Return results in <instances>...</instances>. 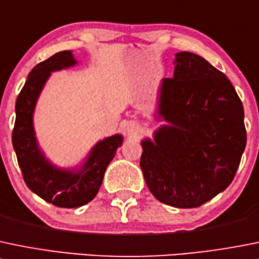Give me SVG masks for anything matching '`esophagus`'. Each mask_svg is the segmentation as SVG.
I'll list each match as a JSON object with an SVG mask.
<instances>
[{
	"label": "esophagus",
	"mask_w": 259,
	"mask_h": 259,
	"mask_svg": "<svg viewBox=\"0 0 259 259\" xmlns=\"http://www.w3.org/2000/svg\"><path fill=\"white\" fill-rule=\"evenodd\" d=\"M142 132V126H140L139 122L137 121H129L126 125V133L129 137L135 138L139 135V133Z\"/></svg>",
	"instance_id": "obj_1"
}]
</instances>
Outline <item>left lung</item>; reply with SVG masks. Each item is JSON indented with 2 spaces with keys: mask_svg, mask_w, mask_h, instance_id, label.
Returning <instances> with one entry per match:
<instances>
[{
  "mask_svg": "<svg viewBox=\"0 0 259 259\" xmlns=\"http://www.w3.org/2000/svg\"><path fill=\"white\" fill-rule=\"evenodd\" d=\"M172 78H163L158 127L142 140L140 167L163 204L201 206L232 183L245 149L242 101L224 73L190 52L176 54Z\"/></svg>",
  "mask_w": 259,
  "mask_h": 259,
  "instance_id": "8db88e82",
  "label": "left lung"
}]
</instances>
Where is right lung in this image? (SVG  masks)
I'll return each mask as SVG.
<instances>
[{
	"label": "right lung",
	"mask_w": 259,
	"mask_h": 259,
	"mask_svg": "<svg viewBox=\"0 0 259 259\" xmlns=\"http://www.w3.org/2000/svg\"><path fill=\"white\" fill-rule=\"evenodd\" d=\"M77 64L71 50L59 52L39 63L29 73L16 100V120L12 145L27 187L47 202L58 207H79L89 204L99 192L107 165L122 144V135L100 140L76 169H62L45 158L35 137L32 116L35 105L52 72Z\"/></svg>",
	"instance_id": "1"
}]
</instances>
